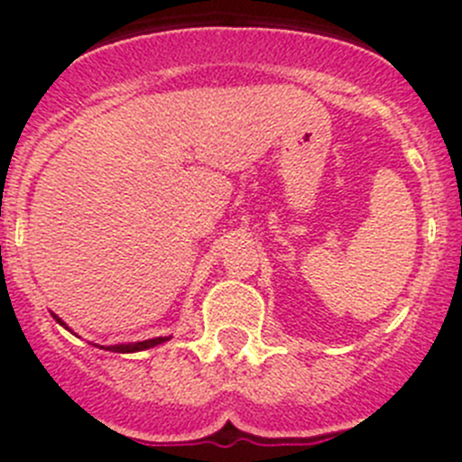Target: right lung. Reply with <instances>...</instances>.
I'll list each match as a JSON object with an SVG mask.
<instances>
[{"label":"right lung","mask_w":462,"mask_h":462,"mask_svg":"<svg viewBox=\"0 0 462 462\" xmlns=\"http://www.w3.org/2000/svg\"><path fill=\"white\" fill-rule=\"evenodd\" d=\"M60 321V319H58ZM62 324V321H60ZM170 337H153V339H144V342H136V344H118V346H106L109 351H116V353H134V351H143V348H152L156 346V344H162L167 342ZM105 348V346H100Z\"/></svg>","instance_id":"add662e5"}]
</instances>
